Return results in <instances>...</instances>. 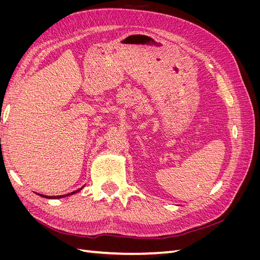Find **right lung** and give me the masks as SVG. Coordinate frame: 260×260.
<instances>
[{
  "label": "right lung",
  "mask_w": 260,
  "mask_h": 260,
  "mask_svg": "<svg viewBox=\"0 0 260 260\" xmlns=\"http://www.w3.org/2000/svg\"><path fill=\"white\" fill-rule=\"evenodd\" d=\"M82 187H83V186H82ZM82 187H81V188H79V190L74 191V192H72V193L65 194V195H58V196H46V195L39 194V193H38V195H40V196H42V198H46V199H61V198H66V196H69V195H73V194H75V193H78V192H79L80 190H82Z\"/></svg>",
  "instance_id": "1"
}]
</instances>
